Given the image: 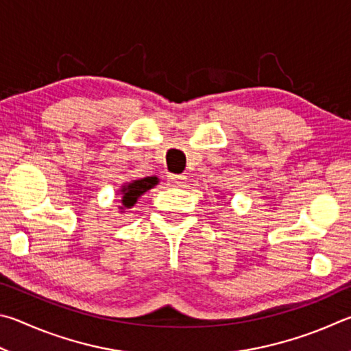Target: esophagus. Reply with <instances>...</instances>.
Masks as SVG:
<instances>
[{"label": "esophagus", "mask_w": 351, "mask_h": 351, "mask_svg": "<svg viewBox=\"0 0 351 351\" xmlns=\"http://www.w3.org/2000/svg\"><path fill=\"white\" fill-rule=\"evenodd\" d=\"M186 177L185 176H177V174H169L168 176V183L171 186H182L185 183Z\"/></svg>", "instance_id": "obj_1"}]
</instances>
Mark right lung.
Instances as JSON below:
<instances>
[{
    "label": "right lung",
    "instance_id": "obj_1",
    "mask_svg": "<svg viewBox=\"0 0 351 351\" xmlns=\"http://www.w3.org/2000/svg\"><path fill=\"white\" fill-rule=\"evenodd\" d=\"M154 185H157L156 177H146V179L135 180L132 183H129V185L123 186V189H121L123 206H126V208L134 206V204L137 202L140 195L145 194L147 189H151Z\"/></svg>",
    "mask_w": 351,
    "mask_h": 351
}]
</instances>
